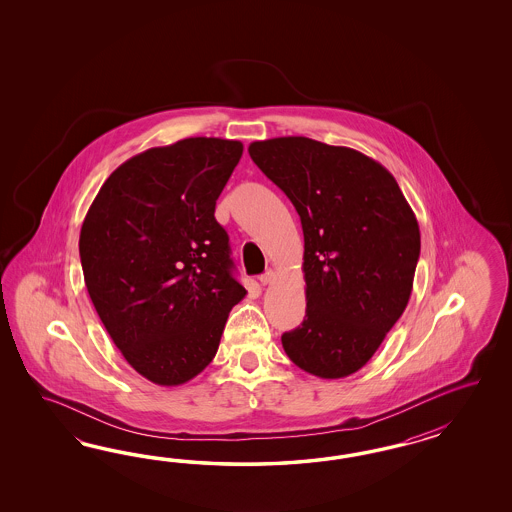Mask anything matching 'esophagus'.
Returning <instances> with one entry per match:
<instances>
[{"label":"esophagus","instance_id":"esophagus-1","mask_svg":"<svg viewBox=\"0 0 512 512\" xmlns=\"http://www.w3.org/2000/svg\"><path fill=\"white\" fill-rule=\"evenodd\" d=\"M259 281H261V285H263V287H266V285H272V283L276 281V272H274V270L264 272L263 276L259 278Z\"/></svg>","mask_w":512,"mask_h":512}]
</instances>
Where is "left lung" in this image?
Wrapping results in <instances>:
<instances>
[{
  "label": "left lung",
  "mask_w": 512,
  "mask_h": 512,
  "mask_svg": "<svg viewBox=\"0 0 512 512\" xmlns=\"http://www.w3.org/2000/svg\"><path fill=\"white\" fill-rule=\"evenodd\" d=\"M253 163L289 197L304 231L306 317L281 336L304 372H358L409 302L420 255L417 217L372 157L308 137L257 140Z\"/></svg>",
  "instance_id": "1"
}]
</instances>
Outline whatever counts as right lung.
Instances as JSON below:
<instances>
[{
  "label": "right lung",
  "instance_id": "add662e5",
  "mask_svg": "<svg viewBox=\"0 0 512 512\" xmlns=\"http://www.w3.org/2000/svg\"><path fill=\"white\" fill-rule=\"evenodd\" d=\"M244 152L240 140L193 137L122 163L80 229V263L114 345L161 387L193 379L216 357L234 279L217 197Z\"/></svg>",
  "mask_w": 512,
  "mask_h": 512
}]
</instances>
